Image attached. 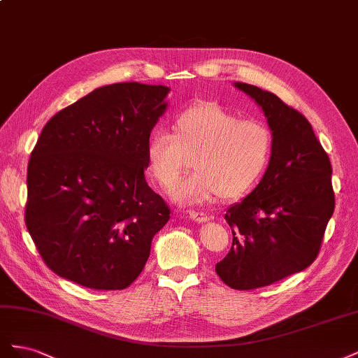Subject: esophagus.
<instances>
[{
	"label": "esophagus",
	"mask_w": 358,
	"mask_h": 358,
	"mask_svg": "<svg viewBox=\"0 0 358 358\" xmlns=\"http://www.w3.org/2000/svg\"><path fill=\"white\" fill-rule=\"evenodd\" d=\"M189 218H191L192 221H196V222H206V221H209L208 213L199 212V210H191V212H189Z\"/></svg>",
	"instance_id": "34e87169"
}]
</instances>
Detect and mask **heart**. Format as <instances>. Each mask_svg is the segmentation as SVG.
Returning <instances> with one entry per match:
<instances>
[{
    "label": "heart",
    "mask_w": 358,
    "mask_h": 358,
    "mask_svg": "<svg viewBox=\"0 0 358 358\" xmlns=\"http://www.w3.org/2000/svg\"><path fill=\"white\" fill-rule=\"evenodd\" d=\"M270 128L242 119L216 103H197L173 119L146 143V170L159 187L170 188L191 164V175L176 183L173 199L199 204L220 197L236 200L251 192L273 157Z\"/></svg>",
    "instance_id": "1"
}]
</instances>
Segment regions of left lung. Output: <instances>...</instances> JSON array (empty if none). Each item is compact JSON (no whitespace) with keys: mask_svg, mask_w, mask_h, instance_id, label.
Returning a JSON list of instances; mask_svg holds the SVG:
<instances>
[{"mask_svg":"<svg viewBox=\"0 0 358 358\" xmlns=\"http://www.w3.org/2000/svg\"><path fill=\"white\" fill-rule=\"evenodd\" d=\"M262 107L273 157L257 188L227 210L230 252L215 270L233 289L275 284L309 267L334 212L331 164L308 119L275 94L234 83Z\"/></svg>","mask_w":358,"mask_h":358,"instance_id":"8db88e82","label":"left lung"}]
</instances>
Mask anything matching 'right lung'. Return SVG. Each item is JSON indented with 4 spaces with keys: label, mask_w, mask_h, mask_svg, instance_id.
<instances>
[{
    "label": "right lung",
    "mask_w": 358,
    "mask_h": 358,
    "mask_svg": "<svg viewBox=\"0 0 358 358\" xmlns=\"http://www.w3.org/2000/svg\"><path fill=\"white\" fill-rule=\"evenodd\" d=\"M167 86H101L53 115L28 162L25 224L46 266L92 289L131 285L170 208L145 179Z\"/></svg>",
    "instance_id": "right-lung-1"
}]
</instances>
